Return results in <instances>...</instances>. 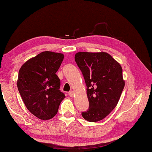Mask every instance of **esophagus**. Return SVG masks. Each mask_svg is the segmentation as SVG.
Listing matches in <instances>:
<instances>
[{"label": "esophagus", "instance_id": "34e87169", "mask_svg": "<svg viewBox=\"0 0 152 152\" xmlns=\"http://www.w3.org/2000/svg\"><path fill=\"white\" fill-rule=\"evenodd\" d=\"M69 95H70V96H71V97H73L74 96V91H70V92H69Z\"/></svg>", "mask_w": 152, "mask_h": 152}]
</instances>
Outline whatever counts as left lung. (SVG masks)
<instances>
[{
  "label": "left lung",
  "instance_id": "left-lung-1",
  "mask_svg": "<svg viewBox=\"0 0 152 152\" xmlns=\"http://www.w3.org/2000/svg\"><path fill=\"white\" fill-rule=\"evenodd\" d=\"M75 61L83 74L89 109L82 113L89 122L99 121L116 107L125 86L121 64L107 52H78Z\"/></svg>",
  "mask_w": 152,
  "mask_h": 152
}]
</instances>
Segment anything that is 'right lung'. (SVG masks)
Returning a JSON list of instances; mask_svg holds the SVG:
<instances>
[{
    "label": "right lung",
    "mask_w": 152,
    "mask_h": 152,
    "mask_svg": "<svg viewBox=\"0 0 152 152\" xmlns=\"http://www.w3.org/2000/svg\"><path fill=\"white\" fill-rule=\"evenodd\" d=\"M63 53L45 51L30 58L20 67L17 88L25 106L41 120H50L57 114L65 98L60 91L56 75L64 60Z\"/></svg>",
    "instance_id": "1"
}]
</instances>
